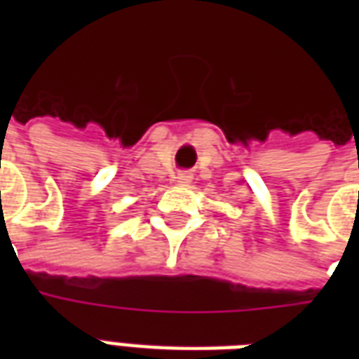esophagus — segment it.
I'll return each mask as SVG.
<instances>
[{
    "label": "esophagus",
    "instance_id": "obj_1",
    "mask_svg": "<svg viewBox=\"0 0 359 359\" xmlns=\"http://www.w3.org/2000/svg\"><path fill=\"white\" fill-rule=\"evenodd\" d=\"M177 182H179L180 187H187V184H190V182H192V175L187 171H180L179 175H177Z\"/></svg>",
    "mask_w": 359,
    "mask_h": 359
}]
</instances>
